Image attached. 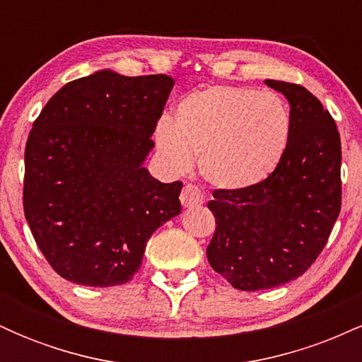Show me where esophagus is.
<instances>
[{"instance_id":"34e87169","label":"esophagus","mask_w":362,"mask_h":362,"mask_svg":"<svg viewBox=\"0 0 362 362\" xmlns=\"http://www.w3.org/2000/svg\"><path fill=\"white\" fill-rule=\"evenodd\" d=\"M204 197H202L201 189L194 184H187L184 189H182L180 194V202L182 206L185 207H194V206H201Z\"/></svg>"}]
</instances>
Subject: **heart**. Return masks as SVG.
<instances>
[{"label": "heart", "instance_id": "obj_1", "mask_svg": "<svg viewBox=\"0 0 362 362\" xmlns=\"http://www.w3.org/2000/svg\"><path fill=\"white\" fill-rule=\"evenodd\" d=\"M291 115L274 91L211 86L178 102L173 120L156 126L158 151L173 172H201L221 189H247L265 180L289 143Z\"/></svg>", "mask_w": 362, "mask_h": 362}]
</instances>
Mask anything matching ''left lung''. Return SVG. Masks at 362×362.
<instances>
[{
    "mask_svg": "<svg viewBox=\"0 0 362 362\" xmlns=\"http://www.w3.org/2000/svg\"><path fill=\"white\" fill-rule=\"evenodd\" d=\"M265 83L291 105L288 148L260 184L216 189L207 202L216 219L207 260L242 291L271 289L303 276L325 248L342 206L334 117L305 86Z\"/></svg>",
    "mask_w": 362,
    "mask_h": 362,
    "instance_id": "obj_1",
    "label": "left lung"
}]
</instances>
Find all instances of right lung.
Here are the masks:
<instances>
[{"instance_id": "1", "label": "right lung", "mask_w": 362, "mask_h": 362, "mask_svg": "<svg viewBox=\"0 0 362 362\" xmlns=\"http://www.w3.org/2000/svg\"><path fill=\"white\" fill-rule=\"evenodd\" d=\"M167 74L103 69L66 83L45 103L25 146L23 211L37 247L64 279L126 284L146 243L180 214L182 182L143 167L173 88Z\"/></svg>"}]
</instances>
